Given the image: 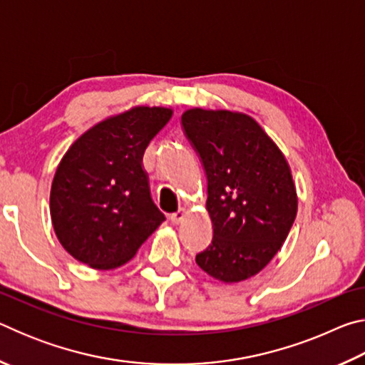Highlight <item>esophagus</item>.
<instances>
[{"label":"esophagus","instance_id":"1","mask_svg":"<svg viewBox=\"0 0 365 365\" xmlns=\"http://www.w3.org/2000/svg\"><path fill=\"white\" fill-rule=\"evenodd\" d=\"M185 214H187V211H185V209H183V207H180V209H178V211H177V212H174V214H170V215H169V219H170V222H172V224H180V222H182V219L185 217Z\"/></svg>","mask_w":365,"mask_h":365}]
</instances>
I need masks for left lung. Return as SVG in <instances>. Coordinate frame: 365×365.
<instances>
[{"label": "left lung", "instance_id": "obj_1", "mask_svg": "<svg viewBox=\"0 0 365 365\" xmlns=\"http://www.w3.org/2000/svg\"><path fill=\"white\" fill-rule=\"evenodd\" d=\"M182 127L206 172L214 232L196 264L224 283L250 279L279 252L298 211L287 159L242 113L188 109Z\"/></svg>", "mask_w": 365, "mask_h": 365}]
</instances>
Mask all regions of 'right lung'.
<instances>
[{
    "label": "right lung",
    "instance_id": "1",
    "mask_svg": "<svg viewBox=\"0 0 365 365\" xmlns=\"http://www.w3.org/2000/svg\"><path fill=\"white\" fill-rule=\"evenodd\" d=\"M170 117L169 108H132L86 130L61 159L49 211L59 243L77 261L120 267L165 220L141 160Z\"/></svg>",
    "mask_w": 365,
    "mask_h": 365
}]
</instances>
